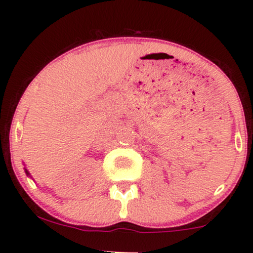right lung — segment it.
<instances>
[{
  "mask_svg": "<svg viewBox=\"0 0 253 253\" xmlns=\"http://www.w3.org/2000/svg\"><path fill=\"white\" fill-rule=\"evenodd\" d=\"M24 169H25V172H26V175H27V176H30V177H31V175H30V172H28V170H27V169H26V168H24Z\"/></svg>",
  "mask_w": 253,
  "mask_h": 253,
  "instance_id": "add662e5",
  "label": "right lung"
}]
</instances>
